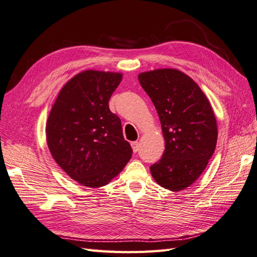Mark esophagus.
<instances>
[{"instance_id":"esophagus-1","label":"esophagus","mask_w":257,"mask_h":257,"mask_svg":"<svg viewBox=\"0 0 257 257\" xmlns=\"http://www.w3.org/2000/svg\"><path fill=\"white\" fill-rule=\"evenodd\" d=\"M131 145H132V148H133V151L136 153L139 150V143L138 142H133Z\"/></svg>"}]
</instances>
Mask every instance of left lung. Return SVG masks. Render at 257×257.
I'll list each match as a JSON object with an SVG mask.
<instances>
[{
	"instance_id": "left-lung-1",
	"label": "left lung",
	"mask_w": 257,
	"mask_h": 257,
	"mask_svg": "<svg viewBox=\"0 0 257 257\" xmlns=\"http://www.w3.org/2000/svg\"><path fill=\"white\" fill-rule=\"evenodd\" d=\"M160 116L165 151L150 166L153 179L170 191L188 188L204 172L217 141L215 116L204 92L173 68L138 76Z\"/></svg>"
}]
</instances>
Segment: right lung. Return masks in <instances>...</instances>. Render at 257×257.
Returning a JSON list of instances; mask_svg holds the SVG:
<instances>
[{
    "mask_svg": "<svg viewBox=\"0 0 257 257\" xmlns=\"http://www.w3.org/2000/svg\"><path fill=\"white\" fill-rule=\"evenodd\" d=\"M121 79V74L109 72L76 75L60 91L48 116L46 135L52 157L82 185L107 184L132 158L121 120L108 105Z\"/></svg>",
    "mask_w": 257,
    "mask_h": 257,
    "instance_id": "obj_1",
    "label": "right lung"
}]
</instances>
